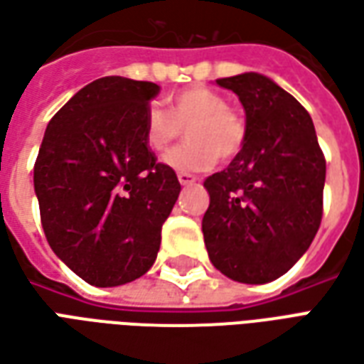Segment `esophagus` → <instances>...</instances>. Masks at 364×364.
Returning a JSON list of instances; mask_svg holds the SVG:
<instances>
[{
	"label": "esophagus",
	"instance_id": "esophagus-1",
	"mask_svg": "<svg viewBox=\"0 0 364 364\" xmlns=\"http://www.w3.org/2000/svg\"><path fill=\"white\" fill-rule=\"evenodd\" d=\"M177 179H179V183H181L183 187H187V185H193V183H197V177L191 173H179L177 175Z\"/></svg>",
	"mask_w": 364,
	"mask_h": 364
}]
</instances>
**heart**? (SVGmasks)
Returning <instances> with one entry per match:
<instances>
[{"mask_svg":"<svg viewBox=\"0 0 364 364\" xmlns=\"http://www.w3.org/2000/svg\"><path fill=\"white\" fill-rule=\"evenodd\" d=\"M187 128L189 142L169 151L164 164L181 173L213 169L218 159H234L247 138L245 120L230 109L228 101L200 85L179 91L167 111L150 107L144 119V138L154 151H166Z\"/></svg>","mask_w":364,"mask_h":364,"instance_id":"1","label":"heart"}]
</instances>
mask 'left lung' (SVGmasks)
Listing matches in <instances>:
<instances>
[{
  "label": "left lung",
  "instance_id": "left-lung-1",
  "mask_svg": "<svg viewBox=\"0 0 364 364\" xmlns=\"http://www.w3.org/2000/svg\"><path fill=\"white\" fill-rule=\"evenodd\" d=\"M216 83L244 105L247 138L205 187L203 216L213 265L228 279H279L312 244L321 222L326 159L310 114L267 75L245 72Z\"/></svg>",
  "mask_w": 364,
  "mask_h": 364
}]
</instances>
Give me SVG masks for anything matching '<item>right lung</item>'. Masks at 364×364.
<instances>
[{"label": "right lung", "mask_w": 364, "mask_h": 364, "mask_svg": "<svg viewBox=\"0 0 364 364\" xmlns=\"http://www.w3.org/2000/svg\"><path fill=\"white\" fill-rule=\"evenodd\" d=\"M158 93L151 82L101 77L77 91L44 132L35 164L44 234L52 252L95 287L148 273L181 191L144 138Z\"/></svg>", "instance_id": "add662e5"}]
</instances>
